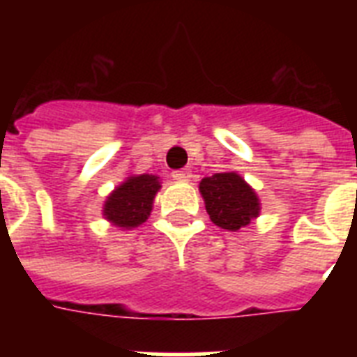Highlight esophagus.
I'll return each instance as SVG.
<instances>
[{
    "mask_svg": "<svg viewBox=\"0 0 357 357\" xmlns=\"http://www.w3.org/2000/svg\"><path fill=\"white\" fill-rule=\"evenodd\" d=\"M172 178L176 179V181H190L192 174H190L189 168H181V170H174Z\"/></svg>",
    "mask_w": 357,
    "mask_h": 357,
    "instance_id": "1",
    "label": "esophagus"
}]
</instances>
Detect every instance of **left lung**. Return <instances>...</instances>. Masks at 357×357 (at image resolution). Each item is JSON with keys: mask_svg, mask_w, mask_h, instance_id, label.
Listing matches in <instances>:
<instances>
[{"mask_svg": "<svg viewBox=\"0 0 357 357\" xmlns=\"http://www.w3.org/2000/svg\"><path fill=\"white\" fill-rule=\"evenodd\" d=\"M200 192L211 222L218 228L237 231L259 215V198L237 172H220L204 178Z\"/></svg>", "mask_w": 357, "mask_h": 357, "instance_id": "8db88e82", "label": "left lung"}]
</instances>
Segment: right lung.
I'll list each match as a JSON object with an SVG mask.
<instances>
[{"label":"right lung","mask_w":357,"mask_h":357,"mask_svg":"<svg viewBox=\"0 0 357 357\" xmlns=\"http://www.w3.org/2000/svg\"><path fill=\"white\" fill-rule=\"evenodd\" d=\"M161 189V179L153 174L129 176L107 196L103 204V217L123 229H131L150 217L153 198Z\"/></svg>","instance_id":"1"}]
</instances>
